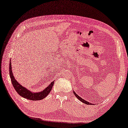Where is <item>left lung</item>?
I'll return each instance as SVG.
<instances>
[{
    "mask_svg": "<svg viewBox=\"0 0 128 128\" xmlns=\"http://www.w3.org/2000/svg\"><path fill=\"white\" fill-rule=\"evenodd\" d=\"M73 93H74V95H75V96H76V97L77 98L78 100H80V101L82 102H83V103H84V104H87V105H90V104H90L89 102H87V101H84V100H83V99H82V98H80V96H78L77 95V94H76V93L75 92H73Z\"/></svg>",
    "mask_w": 128,
    "mask_h": 128,
    "instance_id": "8db88e82",
    "label": "left lung"
}]
</instances>
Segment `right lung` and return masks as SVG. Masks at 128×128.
Listing matches in <instances>:
<instances>
[{
  "label": "right lung",
  "mask_w": 128,
  "mask_h": 128,
  "mask_svg": "<svg viewBox=\"0 0 128 128\" xmlns=\"http://www.w3.org/2000/svg\"><path fill=\"white\" fill-rule=\"evenodd\" d=\"M10 76L12 84L14 88V89L16 90V92L18 93L19 95L22 97H24L26 99L32 100V101H36V100H43L44 98L46 97L48 95L49 93L51 92L52 89V86L54 85V82H52V83L50 84L48 87H47L44 91L39 92V93H34L29 91L28 90L26 89L25 88L23 87L19 84V82L16 81V80H15L14 76L12 74V72L11 70V62H10Z\"/></svg>",
  "instance_id": "right-lung-1"
}]
</instances>
